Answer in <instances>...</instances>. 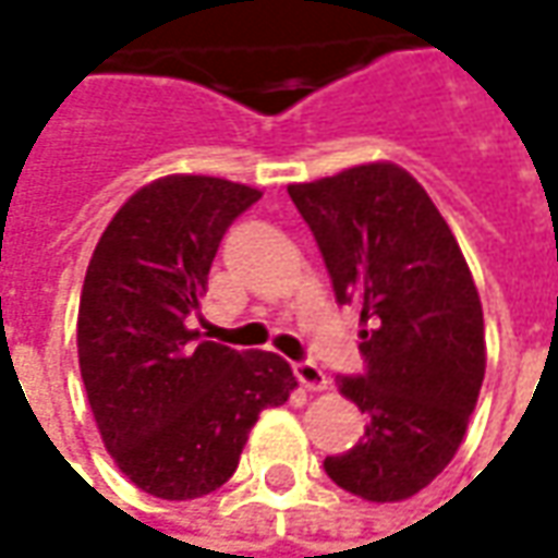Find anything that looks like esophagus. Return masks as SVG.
<instances>
[{
    "instance_id": "obj_1",
    "label": "esophagus",
    "mask_w": 558,
    "mask_h": 558,
    "mask_svg": "<svg viewBox=\"0 0 558 558\" xmlns=\"http://www.w3.org/2000/svg\"><path fill=\"white\" fill-rule=\"evenodd\" d=\"M294 375H298V381L304 385V388H311V391H326L332 381H329V375L323 373L313 360H301V363H294Z\"/></svg>"
}]
</instances>
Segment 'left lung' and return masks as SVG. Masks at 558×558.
<instances>
[{
	"label": "left lung",
	"mask_w": 558,
	"mask_h": 558,
	"mask_svg": "<svg viewBox=\"0 0 558 558\" xmlns=\"http://www.w3.org/2000/svg\"><path fill=\"white\" fill-rule=\"evenodd\" d=\"M289 195L335 301L360 307L366 369L338 375V388L369 422L348 453L326 457V475L373 504L407 500L453 460L478 403V289L435 202L397 163H360Z\"/></svg>",
	"instance_id": "obj_1"
}]
</instances>
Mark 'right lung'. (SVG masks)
I'll use <instances>...</instances> for the list:
<instances>
[{
	"mask_svg": "<svg viewBox=\"0 0 558 558\" xmlns=\"http://www.w3.org/2000/svg\"><path fill=\"white\" fill-rule=\"evenodd\" d=\"M257 198L217 177H163L120 207L93 251L80 375L108 453L151 497L195 500L229 482L257 416L298 385L282 356L189 329L226 229Z\"/></svg>",
	"mask_w": 558,
	"mask_h": 558,
	"instance_id": "right-lung-1",
	"label": "right lung"
}]
</instances>
